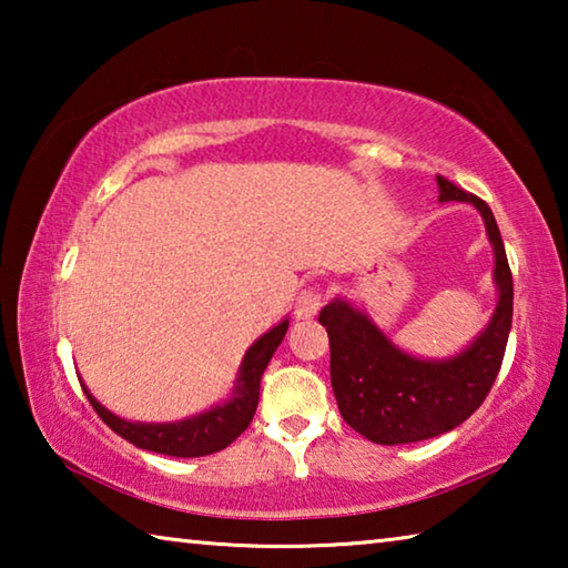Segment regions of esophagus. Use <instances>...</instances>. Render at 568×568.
<instances>
[{
  "instance_id": "1",
  "label": "esophagus",
  "mask_w": 568,
  "mask_h": 568,
  "mask_svg": "<svg viewBox=\"0 0 568 568\" xmlns=\"http://www.w3.org/2000/svg\"><path fill=\"white\" fill-rule=\"evenodd\" d=\"M323 305V293L318 291H303L295 301V318L297 321H311L318 315Z\"/></svg>"
}]
</instances>
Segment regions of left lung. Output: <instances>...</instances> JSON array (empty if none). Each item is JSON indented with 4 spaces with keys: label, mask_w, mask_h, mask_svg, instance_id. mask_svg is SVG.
<instances>
[{
    "label": "left lung",
    "mask_w": 568,
    "mask_h": 568,
    "mask_svg": "<svg viewBox=\"0 0 568 568\" xmlns=\"http://www.w3.org/2000/svg\"><path fill=\"white\" fill-rule=\"evenodd\" d=\"M436 182L440 203H468L484 217L498 291L486 328L456 355L418 358L345 297H335L318 315L331 341V383L341 416L381 446L416 444L460 426L491 390L511 333L514 281L491 207L446 178Z\"/></svg>",
    "instance_id": "1"
}]
</instances>
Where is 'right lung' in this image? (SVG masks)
Instances as JSON below:
<instances>
[{"label": "right lung", "mask_w": 568, "mask_h": 568, "mask_svg": "<svg viewBox=\"0 0 568 568\" xmlns=\"http://www.w3.org/2000/svg\"><path fill=\"white\" fill-rule=\"evenodd\" d=\"M287 325L291 321L283 318L281 323L263 333L253 345H250L247 353L243 355V363L237 368V378L230 398L217 403V406L207 408L197 416L172 420V423H142V420H128L114 416L102 403L92 396L88 386L82 383V390L92 408L98 410V416L108 423L114 434L130 440L132 446L142 450H152V454L162 456H178V458H197V456H210L223 450L225 446L233 444V440L243 434L250 426V420L255 416L257 398H261V378L271 363L273 353L277 345L283 343Z\"/></svg>", "instance_id": "obj_1"}]
</instances>
